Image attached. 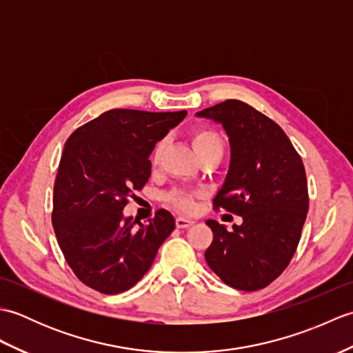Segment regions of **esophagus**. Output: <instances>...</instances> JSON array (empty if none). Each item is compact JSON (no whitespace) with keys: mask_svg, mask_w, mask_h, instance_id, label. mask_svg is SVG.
Listing matches in <instances>:
<instances>
[{"mask_svg":"<svg viewBox=\"0 0 353 353\" xmlns=\"http://www.w3.org/2000/svg\"><path fill=\"white\" fill-rule=\"evenodd\" d=\"M194 224V220L191 219H186V216H177L176 219V226L179 229H185V228H190Z\"/></svg>","mask_w":353,"mask_h":353,"instance_id":"34e87169","label":"esophagus"}]
</instances>
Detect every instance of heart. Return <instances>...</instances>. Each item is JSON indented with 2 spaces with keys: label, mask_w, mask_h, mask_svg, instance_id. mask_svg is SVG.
<instances>
[{
  "label": "heart",
  "mask_w": 353,
  "mask_h": 353,
  "mask_svg": "<svg viewBox=\"0 0 353 353\" xmlns=\"http://www.w3.org/2000/svg\"><path fill=\"white\" fill-rule=\"evenodd\" d=\"M192 144L199 156L203 153L209 152V150L216 148V147H223V139L220 138V134L211 130V129H199L194 132L192 134ZM162 145L163 142H157V145L153 150L152 154V162L157 163L159 161V156L162 152ZM197 192H192L188 190H172L170 191L165 199H167L172 206H176L181 209V211H192L194 209V199H196Z\"/></svg>",
  "instance_id": "1"
}]
</instances>
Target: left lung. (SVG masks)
<instances>
[{"label": "left lung", "mask_w": 353, "mask_h": 353, "mask_svg": "<svg viewBox=\"0 0 353 353\" xmlns=\"http://www.w3.org/2000/svg\"><path fill=\"white\" fill-rule=\"evenodd\" d=\"M196 115L221 124L229 138L230 163L214 206L243 216L232 230L206 221L214 239L205 259L229 287L261 290L288 267L301 239L310 206L302 157L279 125L239 100Z\"/></svg>", "instance_id": "1"}]
</instances>
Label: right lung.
Segmentation results:
<instances>
[{
    "label": "right lung",
    "instance_id": "right-lung-1",
    "mask_svg": "<svg viewBox=\"0 0 353 353\" xmlns=\"http://www.w3.org/2000/svg\"><path fill=\"white\" fill-rule=\"evenodd\" d=\"M185 117L186 110L112 109L66 141L51 220L66 262L88 287L103 294L130 290L174 230V216L165 209L147 224L124 216L123 209L148 182L157 141Z\"/></svg>",
    "mask_w": 353,
    "mask_h": 353
}]
</instances>
